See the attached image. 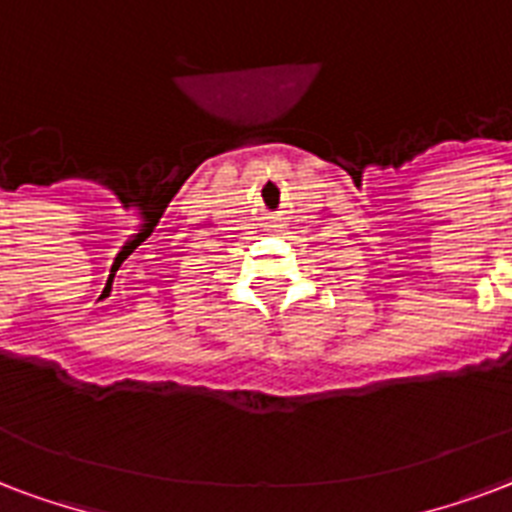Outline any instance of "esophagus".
<instances>
[{
  "mask_svg": "<svg viewBox=\"0 0 512 512\" xmlns=\"http://www.w3.org/2000/svg\"><path fill=\"white\" fill-rule=\"evenodd\" d=\"M269 227H275V229H277V227H283V224H280V221L275 219V221H272V224H269Z\"/></svg>",
  "mask_w": 512,
  "mask_h": 512,
  "instance_id": "1",
  "label": "esophagus"
}]
</instances>
